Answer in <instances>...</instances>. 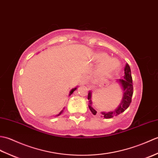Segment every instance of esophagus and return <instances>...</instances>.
I'll return each instance as SVG.
<instances>
[{
	"instance_id": "34e87169",
	"label": "esophagus",
	"mask_w": 158,
	"mask_h": 158,
	"mask_svg": "<svg viewBox=\"0 0 158 158\" xmlns=\"http://www.w3.org/2000/svg\"><path fill=\"white\" fill-rule=\"evenodd\" d=\"M88 77H87L86 76H83L81 79V80H80V83H81V85H85L88 83Z\"/></svg>"
}]
</instances>
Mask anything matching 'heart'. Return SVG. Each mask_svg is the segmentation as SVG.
Returning a JSON list of instances; mask_svg holds the SVG:
<instances>
[{
  "label": "heart",
  "instance_id": "b5f03b06",
  "mask_svg": "<svg viewBox=\"0 0 158 158\" xmlns=\"http://www.w3.org/2000/svg\"><path fill=\"white\" fill-rule=\"evenodd\" d=\"M97 58L99 60H105L107 58V55L105 53H100ZM119 67V63L117 60L113 58H109L104 60L100 66V71L102 73L109 74L117 71Z\"/></svg>",
  "mask_w": 158,
  "mask_h": 158
}]
</instances>
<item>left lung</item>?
Masks as SVG:
<instances>
[{"label":"left lung","mask_w":158,"mask_h":158,"mask_svg":"<svg viewBox=\"0 0 158 158\" xmlns=\"http://www.w3.org/2000/svg\"><path fill=\"white\" fill-rule=\"evenodd\" d=\"M124 73L125 75L123 76V79H120L117 80L121 85L122 86L123 94V98L122 100V102L118 106V108L115 109L113 111H110L108 113L106 112H102L101 113V117H104L105 119L112 118V117L119 115L122 113H123L124 110L128 108L131 102H132V97L133 94V83H132V75H131V70L130 68V66L128 64L126 63V66L124 67ZM92 97V92L89 91L88 95V99L89 100L88 106L89 110L91 112L96 115L97 113L96 110L93 108L92 106V102L91 100Z\"/></svg>","instance_id":"left-lung-1"}]
</instances>
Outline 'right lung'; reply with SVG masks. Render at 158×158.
Listing matches in <instances>:
<instances>
[{"label": "right lung", "mask_w": 158, "mask_h": 158, "mask_svg": "<svg viewBox=\"0 0 158 158\" xmlns=\"http://www.w3.org/2000/svg\"><path fill=\"white\" fill-rule=\"evenodd\" d=\"M76 89H77V88H74V89H73L71 90V91H70V94H69V95H71V94H72L73 93V92H74V91H75V90ZM62 111H63V110H62V111H61V112H60V113H59V115H60V114H61V113H62Z\"/></svg>", "instance_id": "right-lung-1"}]
</instances>
